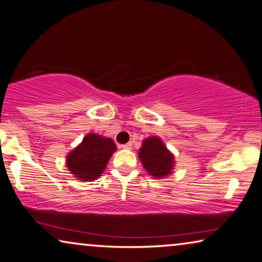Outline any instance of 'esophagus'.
<instances>
[{
    "label": "esophagus",
    "instance_id": "1",
    "mask_svg": "<svg viewBox=\"0 0 262 262\" xmlns=\"http://www.w3.org/2000/svg\"><path fill=\"white\" fill-rule=\"evenodd\" d=\"M121 147H122L123 149H132V143L128 142L126 144H122V146H121Z\"/></svg>",
    "mask_w": 262,
    "mask_h": 262
}]
</instances>
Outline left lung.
Segmentation results:
<instances>
[{
  "mask_svg": "<svg viewBox=\"0 0 262 262\" xmlns=\"http://www.w3.org/2000/svg\"><path fill=\"white\" fill-rule=\"evenodd\" d=\"M139 158L148 174L156 179L168 177L174 168V155L167 149L165 143L158 136H150L143 140L139 150Z\"/></svg>",
  "mask_w": 262,
  "mask_h": 262,
  "instance_id": "obj_1",
  "label": "left lung"
}]
</instances>
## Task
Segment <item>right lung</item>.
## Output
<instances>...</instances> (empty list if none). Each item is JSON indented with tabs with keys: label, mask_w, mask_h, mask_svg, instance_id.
Wrapping results in <instances>:
<instances>
[{
	"label": "right lung",
	"mask_w": 262,
	"mask_h": 262,
	"mask_svg": "<svg viewBox=\"0 0 262 262\" xmlns=\"http://www.w3.org/2000/svg\"><path fill=\"white\" fill-rule=\"evenodd\" d=\"M116 150L111 138L87 134L82 142L67 155V167L74 177L83 181H93L101 177Z\"/></svg>",
	"instance_id": "obj_1"
}]
</instances>
